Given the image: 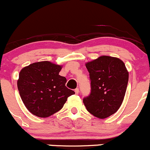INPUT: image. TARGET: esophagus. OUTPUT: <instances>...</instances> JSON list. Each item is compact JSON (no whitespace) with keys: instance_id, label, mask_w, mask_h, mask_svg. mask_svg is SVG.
Masks as SVG:
<instances>
[{"instance_id":"esophagus-1","label":"esophagus","mask_w":150,"mask_h":150,"mask_svg":"<svg viewBox=\"0 0 150 150\" xmlns=\"http://www.w3.org/2000/svg\"><path fill=\"white\" fill-rule=\"evenodd\" d=\"M74 92H75L76 95H78L79 92V88H76V89H75Z\"/></svg>"}]
</instances>
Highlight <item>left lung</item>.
Listing matches in <instances>:
<instances>
[{
    "mask_svg": "<svg viewBox=\"0 0 150 150\" xmlns=\"http://www.w3.org/2000/svg\"><path fill=\"white\" fill-rule=\"evenodd\" d=\"M91 92L83 99L88 112L104 119L117 112L126 94L129 72L124 63L114 57H99L86 64Z\"/></svg>",
    "mask_w": 150,
    "mask_h": 150,
    "instance_id": "1",
    "label": "left lung"
}]
</instances>
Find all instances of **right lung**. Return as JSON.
I'll return each instance as SVG.
<instances>
[{
	"label": "right lung",
	"instance_id": "obj_1",
	"mask_svg": "<svg viewBox=\"0 0 150 150\" xmlns=\"http://www.w3.org/2000/svg\"><path fill=\"white\" fill-rule=\"evenodd\" d=\"M59 65L49 61L34 63L21 70L17 86L27 110L46 118L59 111L68 98L75 94L66 86V77L59 75Z\"/></svg>",
	"mask_w": 150,
	"mask_h": 150
}]
</instances>
